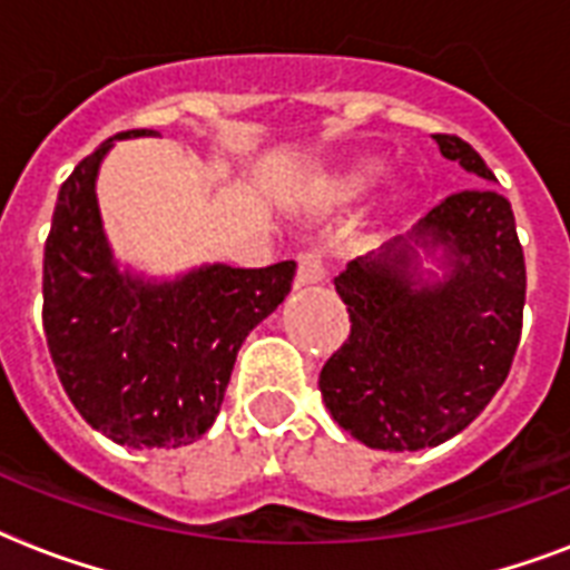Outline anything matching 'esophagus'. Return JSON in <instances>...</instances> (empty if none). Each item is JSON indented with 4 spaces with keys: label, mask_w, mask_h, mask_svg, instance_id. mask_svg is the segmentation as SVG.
<instances>
[{
    "label": "esophagus",
    "mask_w": 570,
    "mask_h": 570,
    "mask_svg": "<svg viewBox=\"0 0 570 570\" xmlns=\"http://www.w3.org/2000/svg\"><path fill=\"white\" fill-rule=\"evenodd\" d=\"M325 281V263L316 248H307L298 254V275H295V286H311Z\"/></svg>",
    "instance_id": "1"
}]
</instances>
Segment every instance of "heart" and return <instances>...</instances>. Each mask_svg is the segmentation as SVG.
Instances as JSON below:
<instances>
[{"label":"heart","instance_id":"obj_1","mask_svg":"<svg viewBox=\"0 0 570 570\" xmlns=\"http://www.w3.org/2000/svg\"><path fill=\"white\" fill-rule=\"evenodd\" d=\"M381 168L379 163H357L352 165V168H346V171H340L337 177H331L328 183H325V195L331 197V200H352V197L364 195L370 186H373L375 180L381 177Z\"/></svg>","mask_w":570,"mask_h":570}]
</instances>
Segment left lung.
Returning a JSON list of instances; mask_svg holds the SVG:
<instances>
[{
	"label": "left lung",
	"mask_w": 570,
	"mask_h": 570,
	"mask_svg": "<svg viewBox=\"0 0 570 570\" xmlns=\"http://www.w3.org/2000/svg\"><path fill=\"white\" fill-rule=\"evenodd\" d=\"M432 138L446 159L497 183L468 141ZM334 286L352 334L322 366V402L370 450L450 441L503 387L521 343L527 266L512 204L494 189L450 195L407 236L352 259Z\"/></svg>",
	"instance_id": "left-lung-1"
}]
</instances>
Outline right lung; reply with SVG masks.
<instances>
[{
	"label": "right lung",
	"instance_id": "right-lung-1",
	"mask_svg": "<svg viewBox=\"0 0 570 570\" xmlns=\"http://www.w3.org/2000/svg\"><path fill=\"white\" fill-rule=\"evenodd\" d=\"M76 165L58 191L43 248V331L85 423L132 450H177L215 423L250 331L277 311L295 263L191 268L174 281L120 268L102 230L97 174L115 141Z\"/></svg>",
	"mask_w": 570,
	"mask_h": 570
}]
</instances>
